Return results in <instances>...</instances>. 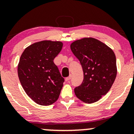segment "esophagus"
<instances>
[{
    "mask_svg": "<svg viewBox=\"0 0 134 134\" xmlns=\"http://www.w3.org/2000/svg\"><path fill=\"white\" fill-rule=\"evenodd\" d=\"M71 78H72V76H71V75H70V76H69L68 77H66V78L65 79L66 81H70V80H71Z\"/></svg>",
    "mask_w": 134,
    "mask_h": 134,
    "instance_id": "esophagus-1",
    "label": "esophagus"
}]
</instances>
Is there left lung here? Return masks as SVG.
<instances>
[{
  "label": "left lung",
  "mask_w": 134,
  "mask_h": 134,
  "mask_svg": "<svg viewBox=\"0 0 134 134\" xmlns=\"http://www.w3.org/2000/svg\"><path fill=\"white\" fill-rule=\"evenodd\" d=\"M70 48L84 72V80L75 88V94L85 103L98 101L110 90L116 79L114 53L105 44L93 38L77 40Z\"/></svg>",
  "instance_id": "obj_1"
}]
</instances>
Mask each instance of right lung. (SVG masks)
Masks as SVG:
<instances>
[{
	"label": "right lung",
	"instance_id": "obj_1",
	"mask_svg": "<svg viewBox=\"0 0 134 134\" xmlns=\"http://www.w3.org/2000/svg\"><path fill=\"white\" fill-rule=\"evenodd\" d=\"M62 47L60 41H40L25 48L20 59L18 75L21 86L39 105H50L59 96L64 79L54 59Z\"/></svg>",
	"mask_w": 134,
	"mask_h": 134
}]
</instances>
